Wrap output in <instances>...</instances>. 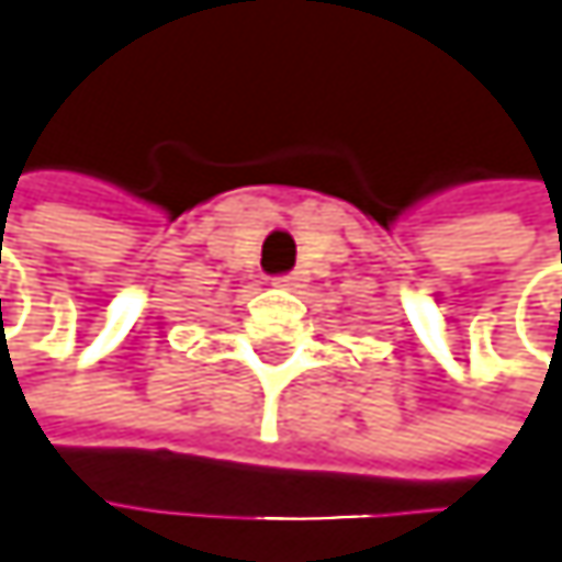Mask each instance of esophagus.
I'll list each match as a JSON object with an SVG mask.
<instances>
[{
    "instance_id": "obj_1",
    "label": "esophagus",
    "mask_w": 562,
    "mask_h": 562,
    "mask_svg": "<svg viewBox=\"0 0 562 562\" xmlns=\"http://www.w3.org/2000/svg\"><path fill=\"white\" fill-rule=\"evenodd\" d=\"M296 279H300L296 272H286V276H276V283L279 286H296Z\"/></svg>"
}]
</instances>
